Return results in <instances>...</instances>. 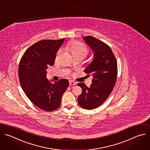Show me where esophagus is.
I'll return each mask as SVG.
<instances>
[{"label":"esophagus","instance_id":"1","mask_svg":"<svg viewBox=\"0 0 150 150\" xmlns=\"http://www.w3.org/2000/svg\"><path fill=\"white\" fill-rule=\"evenodd\" d=\"M69 85H70V86H71V85H75L76 84V82H75V81H72V80H70V81H69Z\"/></svg>","mask_w":150,"mask_h":150}]
</instances>
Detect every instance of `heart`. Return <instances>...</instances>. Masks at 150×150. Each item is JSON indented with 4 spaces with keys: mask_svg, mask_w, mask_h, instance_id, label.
Masks as SVG:
<instances>
[{
    "mask_svg": "<svg viewBox=\"0 0 150 150\" xmlns=\"http://www.w3.org/2000/svg\"><path fill=\"white\" fill-rule=\"evenodd\" d=\"M65 48L71 53L75 58L78 57L84 58L88 55L89 52L88 47L84 43L76 40H72L68 43L65 46ZM62 52V49H59L56 55L57 59H58Z\"/></svg>",
    "mask_w": 150,
    "mask_h": 150,
    "instance_id": "heart-1",
    "label": "heart"
}]
</instances>
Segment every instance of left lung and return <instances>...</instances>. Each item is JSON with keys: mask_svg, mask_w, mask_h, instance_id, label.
I'll list each match as a JSON object with an SVG mask.
<instances>
[{"mask_svg": "<svg viewBox=\"0 0 150 150\" xmlns=\"http://www.w3.org/2000/svg\"><path fill=\"white\" fill-rule=\"evenodd\" d=\"M83 39L95 54L93 61L84 71L93 79L89 87L82 82L77 84L82 89L78 102L82 108L93 110L102 105L112 91L118 75L117 62L107 44L92 36Z\"/></svg>", "mask_w": 150, "mask_h": 150, "instance_id": "obj_1", "label": "left lung"}]
</instances>
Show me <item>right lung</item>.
Wrapping results in <instances>:
<instances>
[{
  "mask_svg": "<svg viewBox=\"0 0 150 150\" xmlns=\"http://www.w3.org/2000/svg\"><path fill=\"white\" fill-rule=\"evenodd\" d=\"M64 40H40L26 50L19 62L18 75L22 89L32 104L45 111H53L59 107L62 96L69 86L66 79L52 84L46 76V69L54 65Z\"/></svg>",
  "mask_w": 150,
  "mask_h": 150,
  "instance_id": "obj_1",
  "label": "right lung"
}]
</instances>
